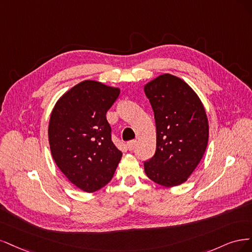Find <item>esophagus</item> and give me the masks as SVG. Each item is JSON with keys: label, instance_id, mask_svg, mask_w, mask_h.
Segmentation results:
<instances>
[{"label": "esophagus", "instance_id": "34e87169", "mask_svg": "<svg viewBox=\"0 0 252 252\" xmlns=\"http://www.w3.org/2000/svg\"><path fill=\"white\" fill-rule=\"evenodd\" d=\"M136 144H137V141L136 140H132V141H128L126 143V148L128 151H134L135 148H136Z\"/></svg>", "mask_w": 252, "mask_h": 252}]
</instances>
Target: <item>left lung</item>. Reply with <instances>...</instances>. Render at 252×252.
Wrapping results in <instances>:
<instances>
[{
	"label": "left lung",
	"instance_id": "8db88e82",
	"mask_svg": "<svg viewBox=\"0 0 252 252\" xmlns=\"http://www.w3.org/2000/svg\"><path fill=\"white\" fill-rule=\"evenodd\" d=\"M156 123L157 144L154 156L144 162V172L162 186L188 180L204 155L208 121L204 107L192 89L170 74L144 86Z\"/></svg>",
	"mask_w": 252,
	"mask_h": 252
}]
</instances>
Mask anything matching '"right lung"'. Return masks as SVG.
<instances>
[{
  "label": "right lung",
  "mask_w": 252,
  "mask_h": 252,
  "mask_svg": "<svg viewBox=\"0 0 252 252\" xmlns=\"http://www.w3.org/2000/svg\"><path fill=\"white\" fill-rule=\"evenodd\" d=\"M119 93L117 88L85 80L64 93L51 113L52 157L69 181L87 192L112 180L123 156L105 116Z\"/></svg>",
  "instance_id": "add662e5"
}]
</instances>
